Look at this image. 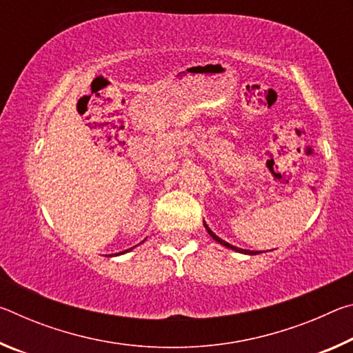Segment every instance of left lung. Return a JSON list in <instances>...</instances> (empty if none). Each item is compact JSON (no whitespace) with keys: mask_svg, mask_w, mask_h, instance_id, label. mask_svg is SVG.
Returning <instances> with one entry per match:
<instances>
[{"mask_svg":"<svg viewBox=\"0 0 353 353\" xmlns=\"http://www.w3.org/2000/svg\"><path fill=\"white\" fill-rule=\"evenodd\" d=\"M204 225H205V229H207V232H208V234H210V236L213 238V240L214 241H218L219 244H223V246H225V248H229V249H232V250H236V252H241V254H249V255H255L256 252H254V250H246V249H240V248H235V246H232V244H229V243H225L224 240H221V238L219 236H216V235H214L213 234V232L210 230V229H208V225L204 223Z\"/></svg>","mask_w":353,"mask_h":353,"instance_id":"8db88e82","label":"left lung"}]
</instances>
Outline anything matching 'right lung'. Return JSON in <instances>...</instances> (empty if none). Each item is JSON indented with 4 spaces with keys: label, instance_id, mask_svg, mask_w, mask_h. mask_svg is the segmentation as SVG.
<instances>
[{
    "label": "right lung",
    "instance_id": "1",
    "mask_svg": "<svg viewBox=\"0 0 353 353\" xmlns=\"http://www.w3.org/2000/svg\"><path fill=\"white\" fill-rule=\"evenodd\" d=\"M128 250H130V249H128ZM128 250H124V252H128ZM124 252H119V254H124ZM119 254H117V255H119Z\"/></svg>",
    "mask_w": 353,
    "mask_h": 353
}]
</instances>
